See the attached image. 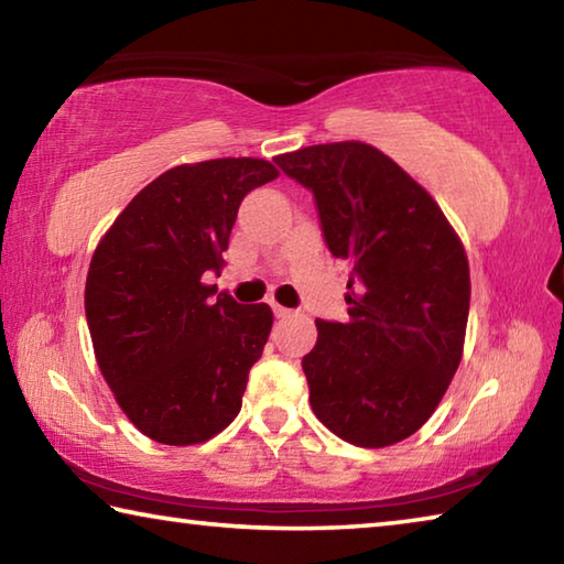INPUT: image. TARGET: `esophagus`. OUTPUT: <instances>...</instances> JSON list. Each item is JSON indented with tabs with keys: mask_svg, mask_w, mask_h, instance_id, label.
Listing matches in <instances>:
<instances>
[{
	"mask_svg": "<svg viewBox=\"0 0 564 564\" xmlns=\"http://www.w3.org/2000/svg\"><path fill=\"white\" fill-rule=\"evenodd\" d=\"M273 316H275V318H289L291 311L283 308V305H279V303H273Z\"/></svg>",
	"mask_w": 564,
	"mask_h": 564,
	"instance_id": "1",
	"label": "esophagus"
}]
</instances>
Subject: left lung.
<instances>
[{"label": "left lung", "instance_id": "obj_1", "mask_svg": "<svg viewBox=\"0 0 564 564\" xmlns=\"http://www.w3.org/2000/svg\"><path fill=\"white\" fill-rule=\"evenodd\" d=\"M316 198L328 251L350 265L348 321H316L301 366L311 408L360 447L413 435L463 358L470 269L441 206L393 159L360 141L273 159Z\"/></svg>", "mask_w": 564, "mask_h": 564}]
</instances>
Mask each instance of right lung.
<instances>
[{
	"label": "right lung",
	"mask_w": 564,
	"mask_h": 564,
	"mask_svg": "<svg viewBox=\"0 0 564 564\" xmlns=\"http://www.w3.org/2000/svg\"><path fill=\"white\" fill-rule=\"evenodd\" d=\"M279 176L263 159L184 164L141 188L101 238L87 275V323L101 376L151 441L204 443L241 410L248 370L273 326L265 303L206 285L224 265L248 191Z\"/></svg>",
	"instance_id": "add662e5"
}]
</instances>
